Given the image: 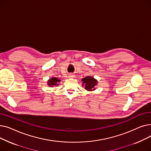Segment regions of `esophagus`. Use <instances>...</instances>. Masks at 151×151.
<instances>
[{
    "label": "esophagus",
    "mask_w": 151,
    "mask_h": 151,
    "mask_svg": "<svg viewBox=\"0 0 151 151\" xmlns=\"http://www.w3.org/2000/svg\"><path fill=\"white\" fill-rule=\"evenodd\" d=\"M68 77H69V78H73V77H74V75H69Z\"/></svg>",
    "instance_id": "esophagus-1"
}]
</instances>
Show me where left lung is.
Returning a JSON list of instances; mask_svg holds the SVG:
<instances>
[{
  "mask_svg": "<svg viewBox=\"0 0 151 151\" xmlns=\"http://www.w3.org/2000/svg\"><path fill=\"white\" fill-rule=\"evenodd\" d=\"M81 81H83V86H85L84 89L88 91H92L96 90L95 87L97 84V81L92 76H88L83 78Z\"/></svg>",
  "mask_w": 151,
  "mask_h": 151,
  "instance_id": "8db88e82",
  "label": "left lung"
}]
</instances>
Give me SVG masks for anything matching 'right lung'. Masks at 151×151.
<instances>
[{
  "label": "right lung",
  "mask_w": 151,
  "mask_h": 151,
  "mask_svg": "<svg viewBox=\"0 0 151 151\" xmlns=\"http://www.w3.org/2000/svg\"><path fill=\"white\" fill-rule=\"evenodd\" d=\"M60 81V80L59 79L57 78H51V79L47 81V85H48L51 88H52V87H55L56 86L59 85V83Z\"/></svg>",
  "instance_id": "right-lung-1"
}]
</instances>
